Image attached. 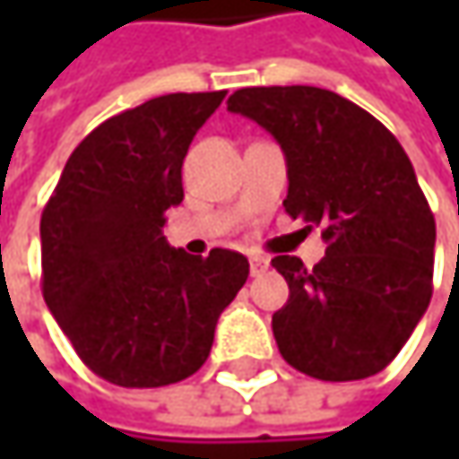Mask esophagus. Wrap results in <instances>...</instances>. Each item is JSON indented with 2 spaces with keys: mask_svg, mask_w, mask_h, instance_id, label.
Listing matches in <instances>:
<instances>
[{
  "mask_svg": "<svg viewBox=\"0 0 459 459\" xmlns=\"http://www.w3.org/2000/svg\"><path fill=\"white\" fill-rule=\"evenodd\" d=\"M249 271H252V276H260L263 271H268V257L252 255V257H249Z\"/></svg>",
  "mask_w": 459,
  "mask_h": 459,
  "instance_id": "obj_1",
  "label": "esophagus"
}]
</instances>
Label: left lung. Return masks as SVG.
I'll use <instances>...</instances> for the list:
<instances>
[{
	"label": "left lung",
	"instance_id": "obj_1",
	"mask_svg": "<svg viewBox=\"0 0 459 459\" xmlns=\"http://www.w3.org/2000/svg\"><path fill=\"white\" fill-rule=\"evenodd\" d=\"M229 111L281 145L284 210L326 244L314 268L292 255L271 260L290 284L271 321L279 353L329 383L383 372L433 295L436 221L410 156L372 114L321 87H244Z\"/></svg>",
	"mask_w": 459,
	"mask_h": 459
}]
</instances>
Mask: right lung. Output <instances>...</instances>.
Segmentation results:
<instances>
[{"instance_id": "1", "label": "right lung", "mask_w": 459, "mask_h": 459, "mask_svg": "<svg viewBox=\"0 0 459 459\" xmlns=\"http://www.w3.org/2000/svg\"><path fill=\"white\" fill-rule=\"evenodd\" d=\"M226 92H172L95 127L68 156L42 212V295L79 359L122 388L191 377L249 263L164 238L183 202V159Z\"/></svg>"}]
</instances>
